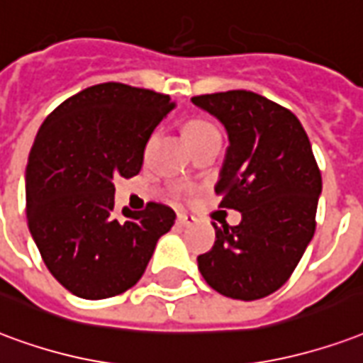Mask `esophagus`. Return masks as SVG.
I'll return each mask as SVG.
<instances>
[{
    "instance_id": "esophagus-1",
    "label": "esophagus",
    "mask_w": 363,
    "mask_h": 363,
    "mask_svg": "<svg viewBox=\"0 0 363 363\" xmlns=\"http://www.w3.org/2000/svg\"><path fill=\"white\" fill-rule=\"evenodd\" d=\"M194 223L196 217L186 216V213H179V217H177V225H179V227H192Z\"/></svg>"
}]
</instances>
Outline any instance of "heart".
<instances>
[{
  "mask_svg": "<svg viewBox=\"0 0 363 363\" xmlns=\"http://www.w3.org/2000/svg\"><path fill=\"white\" fill-rule=\"evenodd\" d=\"M182 134H184V140H186V144H189L192 152L198 150V147L206 146V144H209V142L221 140V134H219V130H217L211 123L202 119H196L186 123Z\"/></svg>",
  "mask_w": 363,
  "mask_h": 363,
  "instance_id": "heart-1",
  "label": "heart"
}]
</instances>
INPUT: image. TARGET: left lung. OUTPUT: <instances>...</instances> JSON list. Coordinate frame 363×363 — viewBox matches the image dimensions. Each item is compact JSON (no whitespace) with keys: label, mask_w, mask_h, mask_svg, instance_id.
<instances>
[{"label":"left lung","mask_w":363,"mask_h":363,"mask_svg":"<svg viewBox=\"0 0 363 363\" xmlns=\"http://www.w3.org/2000/svg\"><path fill=\"white\" fill-rule=\"evenodd\" d=\"M192 104L227 133L216 192L223 208L242 213L236 227L213 223L216 244L198 256V269L223 296H269L291 277L315 233L321 174L308 134L296 115L259 94H206Z\"/></svg>","instance_id":"obj_1"}]
</instances>
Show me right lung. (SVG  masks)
Instances as JSON below:
<instances>
[{"mask_svg": "<svg viewBox=\"0 0 363 363\" xmlns=\"http://www.w3.org/2000/svg\"><path fill=\"white\" fill-rule=\"evenodd\" d=\"M173 109L165 94L104 82L65 99L40 127L26 181V219L45 267L86 300L138 283L174 211L147 203L113 216L115 177L138 174L154 128Z\"/></svg>", "mask_w": 363, "mask_h": 363, "instance_id": "1", "label": "right lung"}]
</instances>
